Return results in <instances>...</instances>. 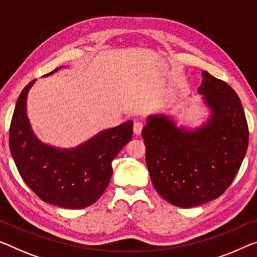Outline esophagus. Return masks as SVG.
Here are the masks:
<instances>
[{
    "instance_id": "esophagus-1",
    "label": "esophagus",
    "mask_w": 257,
    "mask_h": 257,
    "mask_svg": "<svg viewBox=\"0 0 257 257\" xmlns=\"http://www.w3.org/2000/svg\"><path fill=\"white\" fill-rule=\"evenodd\" d=\"M143 122L142 121H135V123H134V133L136 134V135H140L142 133V129H143Z\"/></svg>"
}]
</instances>
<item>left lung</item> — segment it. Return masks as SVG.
<instances>
[{"mask_svg": "<svg viewBox=\"0 0 257 257\" xmlns=\"http://www.w3.org/2000/svg\"><path fill=\"white\" fill-rule=\"evenodd\" d=\"M197 92L209 110L195 128L177 124L165 114L147 118L142 136L147 166L156 190L180 208L219 197L231 185L248 148V125L235 91L202 71Z\"/></svg>", "mask_w": 257, "mask_h": 257, "instance_id": "1", "label": "left lung"}]
</instances>
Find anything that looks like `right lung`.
<instances>
[{"label": "right lung", "mask_w": 257, "mask_h": 257, "mask_svg": "<svg viewBox=\"0 0 257 257\" xmlns=\"http://www.w3.org/2000/svg\"><path fill=\"white\" fill-rule=\"evenodd\" d=\"M56 68L51 76L60 70ZM30 82L19 94L9 132V147L24 182L41 200L66 209H83L97 202L113 174L112 162L132 140L133 121L95 134L75 148L41 142L26 113Z\"/></svg>", "instance_id": "add662e5"}]
</instances>
